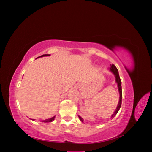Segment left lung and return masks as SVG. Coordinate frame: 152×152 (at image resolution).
I'll return each mask as SVG.
<instances>
[{
    "instance_id": "1",
    "label": "left lung",
    "mask_w": 152,
    "mask_h": 152,
    "mask_svg": "<svg viewBox=\"0 0 152 152\" xmlns=\"http://www.w3.org/2000/svg\"><path fill=\"white\" fill-rule=\"evenodd\" d=\"M110 69V71L112 72L115 77V81L117 83V86H118V92H119V94H120V98H119V102H118V104L117 105V108L115 110V111L114 113L112 114V115L111 117V118H113L116 115L117 112H118L119 109H120L121 107V104H122V86H121V80L120 79V77H119V74H118V70L117 68H116V66H115L114 65H112L110 66V68H109ZM80 120L83 122V118H82L81 117L79 116Z\"/></svg>"
}]
</instances>
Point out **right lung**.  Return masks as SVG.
I'll return each mask as SVG.
<instances>
[{
  "label": "right lung",
  "mask_w": 152,
  "mask_h": 152,
  "mask_svg": "<svg viewBox=\"0 0 152 152\" xmlns=\"http://www.w3.org/2000/svg\"><path fill=\"white\" fill-rule=\"evenodd\" d=\"M50 56V54H43V55H42V56H39V57H38V58L43 57V56ZM54 118H55V116H54V117H52V118H49V119H46V120H44V121H43L42 122H53V121L54 120ZM31 120L35 121V119H31Z\"/></svg>",
  "instance_id": "add662e5"
}]
</instances>
